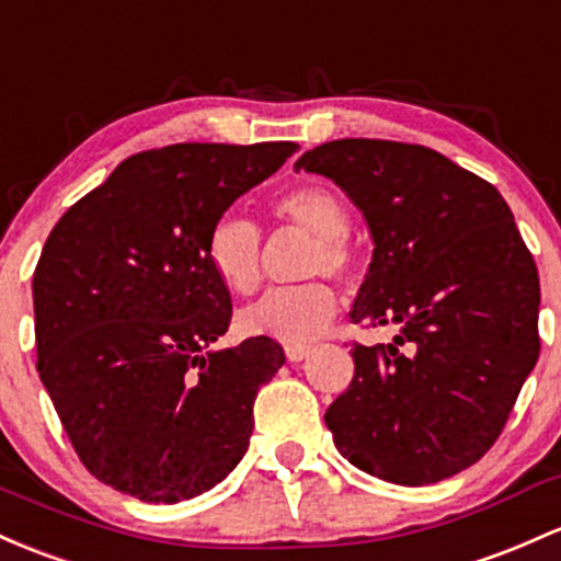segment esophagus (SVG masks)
<instances>
[{"label": "esophagus", "instance_id": "obj_1", "mask_svg": "<svg viewBox=\"0 0 561 561\" xmlns=\"http://www.w3.org/2000/svg\"><path fill=\"white\" fill-rule=\"evenodd\" d=\"M285 354H287V359H290V362H304L306 356L311 354V348L309 346H287Z\"/></svg>", "mask_w": 561, "mask_h": 561}]
</instances>
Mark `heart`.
Masks as SVG:
<instances>
[{
  "mask_svg": "<svg viewBox=\"0 0 561 561\" xmlns=\"http://www.w3.org/2000/svg\"><path fill=\"white\" fill-rule=\"evenodd\" d=\"M282 220L317 233V244L304 263V276L330 274L346 279L354 268V252L348 244V210L341 196L328 186L309 183L282 194L274 202ZM261 229L239 213H226L207 237V261L226 290L250 295L261 285ZM335 293L324 282H304L293 287L268 290L248 309L239 311V328L248 335L271 337L285 346H306L322 335L335 317Z\"/></svg>",
  "mask_w": 561,
  "mask_h": 561,
  "instance_id": "1",
  "label": "heart"
}]
</instances>
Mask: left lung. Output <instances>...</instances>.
I'll return each mask as SVG.
<instances>
[{"label": "left lung", "instance_id": "left-lung-1", "mask_svg": "<svg viewBox=\"0 0 561 561\" xmlns=\"http://www.w3.org/2000/svg\"><path fill=\"white\" fill-rule=\"evenodd\" d=\"M365 215L373 261L354 324L393 328L359 346L324 412L348 463L393 484L442 482L501 436L538 362V268L495 186L439 151L343 138L306 151Z\"/></svg>", "mask_w": 561, "mask_h": 561}]
</instances>
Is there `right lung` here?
Segmentation results:
<instances>
[{"instance_id": "right-lung-1", "label": "right lung", "mask_w": 561, "mask_h": 561, "mask_svg": "<svg viewBox=\"0 0 561 561\" xmlns=\"http://www.w3.org/2000/svg\"><path fill=\"white\" fill-rule=\"evenodd\" d=\"M298 146L178 144L125 159L55 224L34 271L36 370L92 477L146 503L224 482L252 402L285 365L271 337L213 348L231 293L207 237Z\"/></svg>"}]
</instances>
